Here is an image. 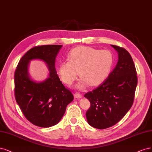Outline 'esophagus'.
Here are the masks:
<instances>
[{"mask_svg":"<svg viewBox=\"0 0 152 152\" xmlns=\"http://www.w3.org/2000/svg\"><path fill=\"white\" fill-rule=\"evenodd\" d=\"M74 97H76V98H77V99H80V98H81L82 96V95H81L80 94L76 92V93L74 94Z\"/></svg>","mask_w":152,"mask_h":152,"instance_id":"esophagus-1","label":"esophagus"}]
</instances>
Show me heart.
<instances>
[{"label": "heart", "mask_w": 152, "mask_h": 152, "mask_svg": "<svg viewBox=\"0 0 152 152\" xmlns=\"http://www.w3.org/2000/svg\"><path fill=\"white\" fill-rule=\"evenodd\" d=\"M69 60L62 61L58 66L61 80L71 85L78 77L81 79L76 87L84 88L100 84L109 74L114 63V56L108 50H97L90 46L77 47L70 51Z\"/></svg>", "instance_id": "heart-1"}]
</instances>
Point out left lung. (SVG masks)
I'll use <instances>...</instances> for the list:
<instances>
[{
	"mask_svg": "<svg viewBox=\"0 0 152 152\" xmlns=\"http://www.w3.org/2000/svg\"><path fill=\"white\" fill-rule=\"evenodd\" d=\"M118 53V61L107 79L95 90L86 93L91 107L86 112L87 122L97 129L114 126L132 107L138 78L133 60L123 48L111 45Z\"/></svg>",
	"mask_w": 152,
	"mask_h": 152,
	"instance_id": "1",
	"label": "left lung"
}]
</instances>
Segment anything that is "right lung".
<instances>
[{"label":"right lung","mask_w":152,"mask_h":152,"mask_svg":"<svg viewBox=\"0 0 152 152\" xmlns=\"http://www.w3.org/2000/svg\"><path fill=\"white\" fill-rule=\"evenodd\" d=\"M62 45L38 46L26 52L19 61L14 74V94L26 118L37 126L48 128L58 123L73 99L71 91L63 84L55 66L56 56ZM46 63L49 77L41 83L31 80L28 65L32 59Z\"/></svg>","instance_id":"right-lung-1"}]
</instances>
